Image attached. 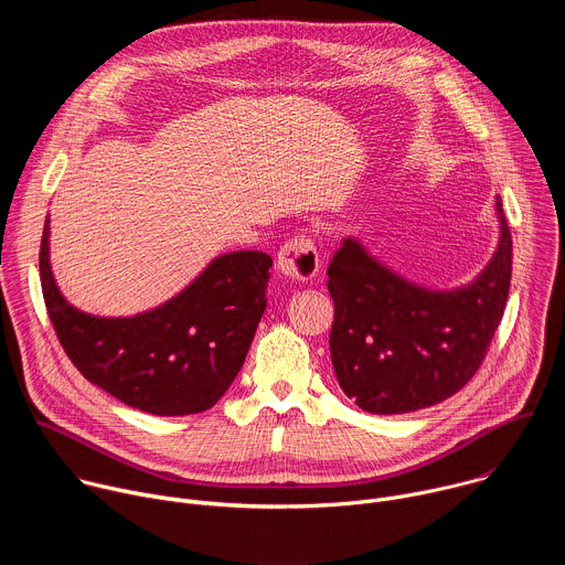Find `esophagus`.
<instances>
[{
  "label": "esophagus",
  "instance_id": "esophagus-1",
  "mask_svg": "<svg viewBox=\"0 0 565 565\" xmlns=\"http://www.w3.org/2000/svg\"><path fill=\"white\" fill-rule=\"evenodd\" d=\"M277 270L295 281H308L319 273V255L308 236L288 238L277 253Z\"/></svg>",
  "mask_w": 565,
  "mask_h": 565
}]
</instances>
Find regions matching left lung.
Instances as JSON below:
<instances>
[{"instance_id":"obj_1","label":"left lung","mask_w":565,"mask_h":565,"mask_svg":"<svg viewBox=\"0 0 565 565\" xmlns=\"http://www.w3.org/2000/svg\"><path fill=\"white\" fill-rule=\"evenodd\" d=\"M499 246L454 290L399 277L347 236L329 266L331 358L342 391L369 414H409L460 391L486 360L508 303L512 234L497 196Z\"/></svg>"}]
</instances>
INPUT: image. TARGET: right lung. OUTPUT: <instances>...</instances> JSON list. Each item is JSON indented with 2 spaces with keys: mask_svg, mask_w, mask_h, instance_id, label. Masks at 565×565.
I'll use <instances>...</instances> for the list:
<instances>
[{
  "mask_svg": "<svg viewBox=\"0 0 565 565\" xmlns=\"http://www.w3.org/2000/svg\"><path fill=\"white\" fill-rule=\"evenodd\" d=\"M49 218L40 279L55 335L89 382L127 407L188 416L214 407L246 362L266 310V253L238 250L210 266L177 297L134 317H96L73 308L49 262Z\"/></svg>",
  "mask_w": 565,
  "mask_h": 565,
  "instance_id": "right-lung-1",
  "label": "right lung"
}]
</instances>
